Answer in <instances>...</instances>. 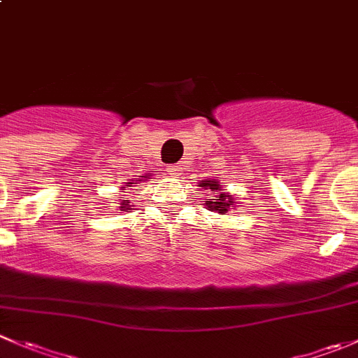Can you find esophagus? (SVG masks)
Instances as JSON below:
<instances>
[{
  "mask_svg": "<svg viewBox=\"0 0 358 358\" xmlns=\"http://www.w3.org/2000/svg\"><path fill=\"white\" fill-rule=\"evenodd\" d=\"M168 173L173 176L182 175V164H169L168 166Z\"/></svg>",
  "mask_w": 358,
  "mask_h": 358,
  "instance_id": "obj_1",
  "label": "esophagus"
}]
</instances>
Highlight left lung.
<instances>
[{
  "label": "left lung",
  "mask_w": 358,
  "mask_h": 358,
  "mask_svg": "<svg viewBox=\"0 0 358 358\" xmlns=\"http://www.w3.org/2000/svg\"><path fill=\"white\" fill-rule=\"evenodd\" d=\"M201 187H204V189H206V187H208V189L211 190V194H218V190H220V185L216 182L202 183ZM206 204H208V208L213 209V211L225 213V211H229L230 208H232L234 201H232V197H230V196H227V194L220 192L218 196H209V199H206Z\"/></svg>",
  "instance_id": "1"
}]
</instances>
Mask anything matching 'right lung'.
<instances>
[{
	"label": "right lung",
	"instance_id": "right-lung-1",
	"mask_svg": "<svg viewBox=\"0 0 358 358\" xmlns=\"http://www.w3.org/2000/svg\"><path fill=\"white\" fill-rule=\"evenodd\" d=\"M145 178H147V176H145ZM126 187H128V185H126ZM122 189H124V187H122ZM126 209H129L128 208V201H122V206H119V211H126Z\"/></svg>",
	"mask_w": 358,
	"mask_h": 358
}]
</instances>
